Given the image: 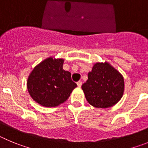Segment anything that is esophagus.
Listing matches in <instances>:
<instances>
[{
  "label": "esophagus",
  "mask_w": 148,
  "mask_h": 148,
  "mask_svg": "<svg viewBox=\"0 0 148 148\" xmlns=\"http://www.w3.org/2000/svg\"><path fill=\"white\" fill-rule=\"evenodd\" d=\"M77 85H78V87H82V82H81V81L78 82H77Z\"/></svg>",
  "instance_id": "34e87169"
}]
</instances>
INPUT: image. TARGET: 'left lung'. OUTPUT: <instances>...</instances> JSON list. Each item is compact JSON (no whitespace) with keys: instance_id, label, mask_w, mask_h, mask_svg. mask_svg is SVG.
Segmentation results:
<instances>
[{"instance_id":"8db88e82","label":"left lung","mask_w":148,"mask_h":148,"mask_svg":"<svg viewBox=\"0 0 148 148\" xmlns=\"http://www.w3.org/2000/svg\"><path fill=\"white\" fill-rule=\"evenodd\" d=\"M87 75L82 88L90 105L108 108L121 100L125 91L124 78L110 63L96 62Z\"/></svg>"}]
</instances>
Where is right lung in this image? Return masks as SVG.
<instances>
[{
	"label": "right lung",
	"instance_id": "add662e5",
	"mask_svg": "<svg viewBox=\"0 0 148 148\" xmlns=\"http://www.w3.org/2000/svg\"><path fill=\"white\" fill-rule=\"evenodd\" d=\"M64 59L50 56L37 64L29 73L27 87L32 99L46 108L65 102L77 84L71 73L63 69Z\"/></svg>",
	"mask_w": 148,
	"mask_h": 148
}]
</instances>
